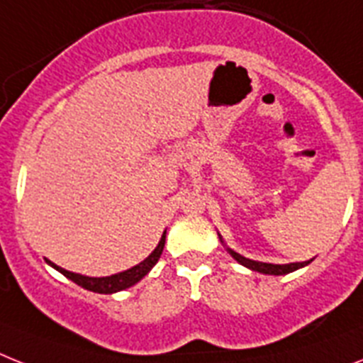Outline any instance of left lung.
<instances>
[{
  "instance_id": "obj_1",
  "label": "left lung",
  "mask_w": 363,
  "mask_h": 363,
  "mask_svg": "<svg viewBox=\"0 0 363 363\" xmlns=\"http://www.w3.org/2000/svg\"><path fill=\"white\" fill-rule=\"evenodd\" d=\"M228 252L232 254L233 259H238L241 265H245V267L252 269V271H257V272H263V274H287V272H293L296 271V269L304 267V265H308V263L311 262H302V263H287V265H272V263H262V262H254V259H248V257L241 256V254L233 252V250H230Z\"/></svg>"
}]
</instances>
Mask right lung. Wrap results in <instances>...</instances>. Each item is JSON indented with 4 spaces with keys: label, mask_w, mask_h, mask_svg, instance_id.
I'll return each instance as SVG.
<instances>
[{
    "label": "right lung",
    "mask_w": 363,
    "mask_h": 363,
    "mask_svg": "<svg viewBox=\"0 0 363 363\" xmlns=\"http://www.w3.org/2000/svg\"><path fill=\"white\" fill-rule=\"evenodd\" d=\"M167 233V232H164ZM164 233L163 238H161L160 245L155 247V250L146 257L145 262L139 263V265H135V267L128 269L124 272H118V274H113V277H106V278H89V277H83V274H76V272H70L67 269H61L59 265L52 262H46L55 267L57 271L62 272L65 277L70 278L72 282H76L77 286L85 287L89 291H94V293H104V295H109V293H116V291H122L125 287H131L133 284H137L143 277H146L150 272V269L154 267L157 259L161 257V252H163V247H164Z\"/></svg>",
    "instance_id": "right-lung-1"
}]
</instances>
